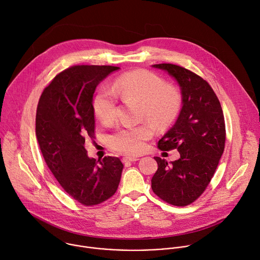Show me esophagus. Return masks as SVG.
I'll return each instance as SVG.
<instances>
[{
    "label": "esophagus",
    "instance_id": "34e87169",
    "mask_svg": "<svg viewBox=\"0 0 260 260\" xmlns=\"http://www.w3.org/2000/svg\"><path fill=\"white\" fill-rule=\"evenodd\" d=\"M137 160H139V158L136 157V156H125V157H123L124 162H131V161H137Z\"/></svg>",
    "mask_w": 260,
    "mask_h": 260
}]
</instances>
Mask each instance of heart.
I'll list each match as a JSON object with an SVG mask.
<instances>
[{
	"label": "heart",
	"mask_w": 260,
	"mask_h": 260,
	"mask_svg": "<svg viewBox=\"0 0 260 260\" xmlns=\"http://www.w3.org/2000/svg\"><path fill=\"white\" fill-rule=\"evenodd\" d=\"M117 96L122 100L136 99L142 102V117L159 127L169 125L177 116L181 95L177 88L166 86L165 81L147 71L131 72L121 75L112 88L101 87L93 99L95 116L105 124L112 123L117 113ZM154 134L152 123L125 125L109 138L111 147L125 154H138L145 149L146 141Z\"/></svg>",
	"instance_id": "1"
}]
</instances>
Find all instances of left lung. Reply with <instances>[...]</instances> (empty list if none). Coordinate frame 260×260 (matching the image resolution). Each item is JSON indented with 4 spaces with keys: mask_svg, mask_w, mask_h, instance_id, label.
<instances>
[{
    "mask_svg": "<svg viewBox=\"0 0 260 260\" xmlns=\"http://www.w3.org/2000/svg\"><path fill=\"white\" fill-rule=\"evenodd\" d=\"M175 79L181 110L175 124L158 141L160 150L177 149L180 158L168 164L155 156L158 169L153 192L165 202L184 207L194 202L210 183L224 150L223 111L209 83L197 74L172 63L152 64Z\"/></svg>",
    "mask_w": 260,
    "mask_h": 260,
    "instance_id": "1",
    "label": "left lung"
}]
</instances>
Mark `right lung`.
Instances as JSON below:
<instances>
[{"instance_id":"1","label":"right lung","mask_w":260,"mask_h":260,"mask_svg":"<svg viewBox=\"0 0 260 260\" xmlns=\"http://www.w3.org/2000/svg\"><path fill=\"white\" fill-rule=\"evenodd\" d=\"M112 66H75L51 81L41 94L36 115V136L49 170L63 190L84 206L112 197L123 165L118 157L94 159L87 155L85 139L93 138V93Z\"/></svg>"}]
</instances>
